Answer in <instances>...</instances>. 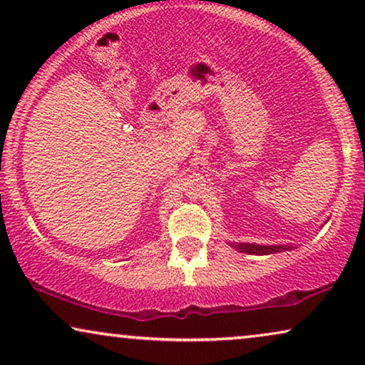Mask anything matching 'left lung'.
<instances>
[{"mask_svg":"<svg viewBox=\"0 0 365 365\" xmlns=\"http://www.w3.org/2000/svg\"><path fill=\"white\" fill-rule=\"evenodd\" d=\"M231 246L236 249L239 252H246V254H254V256H267V254H276V252H282V251H291L294 246H259V244H249V242H236Z\"/></svg>","mask_w":365,"mask_h":365,"instance_id":"8db88e82","label":"left lung"}]
</instances>
